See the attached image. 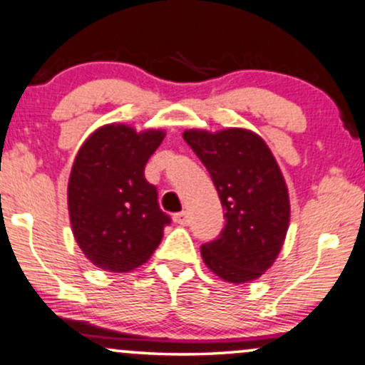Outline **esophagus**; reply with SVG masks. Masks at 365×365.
<instances>
[{"label":"esophagus","mask_w":365,"mask_h":365,"mask_svg":"<svg viewBox=\"0 0 365 365\" xmlns=\"http://www.w3.org/2000/svg\"><path fill=\"white\" fill-rule=\"evenodd\" d=\"M173 220H175V223H178V225H188V215L185 211L177 212V215L173 216Z\"/></svg>","instance_id":"esophagus-1"}]
</instances>
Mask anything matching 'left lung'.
<instances>
[{
    "mask_svg": "<svg viewBox=\"0 0 365 365\" xmlns=\"http://www.w3.org/2000/svg\"><path fill=\"white\" fill-rule=\"evenodd\" d=\"M183 139L207 168L225 211V228L200 247L204 262L225 282H252L278 257L290 221L278 163L266 142L244 128L187 130Z\"/></svg>",
    "mask_w": 365,
    "mask_h": 365,
    "instance_id": "8db88e82",
    "label": "left lung"
}]
</instances>
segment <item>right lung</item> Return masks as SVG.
<instances>
[{
    "mask_svg": "<svg viewBox=\"0 0 365 365\" xmlns=\"http://www.w3.org/2000/svg\"><path fill=\"white\" fill-rule=\"evenodd\" d=\"M165 133L104 125L82 144L68 182L73 237L94 266L125 273L144 264L171 223L144 166Z\"/></svg>",
    "mask_w": 365,
    "mask_h": 365,
    "instance_id": "right-lung-1",
    "label": "right lung"
}]
</instances>
